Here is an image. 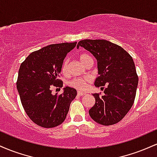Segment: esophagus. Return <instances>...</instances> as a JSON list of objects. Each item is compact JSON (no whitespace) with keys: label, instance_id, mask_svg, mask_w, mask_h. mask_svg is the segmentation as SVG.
Listing matches in <instances>:
<instances>
[{"label":"esophagus","instance_id":"obj_1","mask_svg":"<svg viewBox=\"0 0 157 157\" xmlns=\"http://www.w3.org/2000/svg\"><path fill=\"white\" fill-rule=\"evenodd\" d=\"M86 93H84V92H82V91H77V95H78V96H80V97H82V96H84V95H86Z\"/></svg>","mask_w":157,"mask_h":157}]
</instances>
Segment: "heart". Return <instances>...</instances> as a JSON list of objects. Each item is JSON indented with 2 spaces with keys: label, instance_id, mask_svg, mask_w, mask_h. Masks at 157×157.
I'll list each match as a JSON object with an SVG mask.
<instances>
[{
  "label": "heart",
  "instance_id": "1",
  "mask_svg": "<svg viewBox=\"0 0 157 157\" xmlns=\"http://www.w3.org/2000/svg\"><path fill=\"white\" fill-rule=\"evenodd\" d=\"M80 60L81 61L82 64L85 65L86 63L88 62L89 60H91V57L88 54L83 53L81 54L79 57ZM61 71L62 73L64 75H66L68 72V61L65 60L64 63H63L62 68H61ZM91 81V77H77V78H75L73 80L68 82V86H71V87L75 88V89H78V90H84L87 86L88 83H89Z\"/></svg>",
  "mask_w": 157,
  "mask_h": 157
}]
</instances>
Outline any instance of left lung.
Instances as JSON below:
<instances>
[{
    "label": "left lung",
    "instance_id": "8db88e82",
    "mask_svg": "<svg viewBox=\"0 0 157 157\" xmlns=\"http://www.w3.org/2000/svg\"><path fill=\"white\" fill-rule=\"evenodd\" d=\"M82 46L97 60L99 77L96 87L103 88L104 95L93 94L95 104L89 111L92 120L102 125H111L122 120L134 104L138 76L132 57L121 46L106 40H82Z\"/></svg>",
    "mask_w": 157,
    "mask_h": 157
}]
</instances>
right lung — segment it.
I'll return each mask as SVG.
<instances>
[{
    "instance_id": "right-lung-1",
    "label": "right lung",
    "mask_w": 157,
    "mask_h": 157,
    "mask_svg": "<svg viewBox=\"0 0 157 157\" xmlns=\"http://www.w3.org/2000/svg\"><path fill=\"white\" fill-rule=\"evenodd\" d=\"M77 42L48 45L33 52L21 63L17 89L21 103L32 122L43 128H54L64 121L76 89L64 88L63 93L52 94V86L61 88V68L65 57Z\"/></svg>"
}]
</instances>
